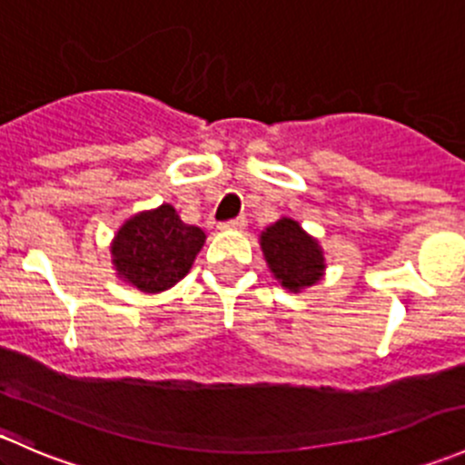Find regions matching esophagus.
<instances>
[{
    "label": "esophagus",
    "instance_id": "esophagus-1",
    "mask_svg": "<svg viewBox=\"0 0 465 465\" xmlns=\"http://www.w3.org/2000/svg\"><path fill=\"white\" fill-rule=\"evenodd\" d=\"M242 227H245V218H233L229 220V223L220 224V229H242Z\"/></svg>",
    "mask_w": 465,
    "mask_h": 465
}]
</instances>
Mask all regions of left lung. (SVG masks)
Segmentation results:
<instances>
[{"mask_svg": "<svg viewBox=\"0 0 465 465\" xmlns=\"http://www.w3.org/2000/svg\"><path fill=\"white\" fill-rule=\"evenodd\" d=\"M259 242L267 270L288 292H303L326 274V256L320 241L311 236L299 220L283 215L262 229Z\"/></svg>", "mask_w": 465, "mask_h": 465, "instance_id": "8db88e82", "label": "left lung"}]
</instances>
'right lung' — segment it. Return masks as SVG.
Returning a JSON list of instances; mask_svg holds the SVG:
<instances>
[{"label": "right lung", "instance_id": "1", "mask_svg": "<svg viewBox=\"0 0 465 465\" xmlns=\"http://www.w3.org/2000/svg\"><path fill=\"white\" fill-rule=\"evenodd\" d=\"M204 232L182 223L175 206L163 203L130 215L110 242L116 276L145 294L180 283L204 247Z\"/></svg>", "mask_w": 465, "mask_h": 465}]
</instances>
